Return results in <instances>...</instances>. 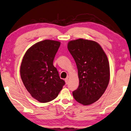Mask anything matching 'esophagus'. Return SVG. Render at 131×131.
Segmentation results:
<instances>
[{"instance_id": "34e87169", "label": "esophagus", "mask_w": 131, "mask_h": 131, "mask_svg": "<svg viewBox=\"0 0 131 131\" xmlns=\"http://www.w3.org/2000/svg\"><path fill=\"white\" fill-rule=\"evenodd\" d=\"M65 81L66 84H68V81H69V78H68V77L65 78Z\"/></svg>"}]
</instances>
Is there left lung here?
I'll return each mask as SVG.
<instances>
[{"label":"left lung","mask_w":131,"mask_h":131,"mask_svg":"<svg viewBox=\"0 0 131 131\" xmlns=\"http://www.w3.org/2000/svg\"><path fill=\"white\" fill-rule=\"evenodd\" d=\"M68 48L75 60L79 80L73 92L74 99L89 105L101 98L110 81V66L106 53L98 43L79 38L69 41Z\"/></svg>","instance_id":"obj_1"}]
</instances>
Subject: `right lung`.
<instances>
[{"mask_svg": "<svg viewBox=\"0 0 131 131\" xmlns=\"http://www.w3.org/2000/svg\"><path fill=\"white\" fill-rule=\"evenodd\" d=\"M61 43L45 40L28 49L20 66V76L25 88L33 98L47 103L56 98L65 81L53 66Z\"/></svg>", "mask_w": 131, "mask_h": 131, "instance_id": "1", "label": "right lung"}]
</instances>
